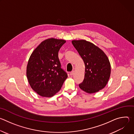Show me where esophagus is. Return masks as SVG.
<instances>
[{
  "instance_id": "1",
  "label": "esophagus",
  "mask_w": 134,
  "mask_h": 134,
  "mask_svg": "<svg viewBox=\"0 0 134 134\" xmlns=\"http://www.w3.org/2000/svg\"><path fill=\"white\" fill-rule=\"evenodd\" d=\"M74 73H75V71H71V72H70V75H72L74 74Z\"/></svg>"
}]
</instances>
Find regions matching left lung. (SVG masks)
I'll use <instances>...</instances> for the list:
<instances>
[{
	"label": "left lung",
	"mask_w": 134,
	"mask_h": 134,
	"mask_svg": "<svg viewBox=\"0 0 134 134\" xmlns=\"http://www.w3.org/2000/svg\"><path fill=\"white\" fill-rule=\"evenodd\" d=\"M72 45L83 59L85 76L79 86L84 92L94 93L107 85L111 74V65L105 53L99 47L85 40H72Z\"/></svg>",
	"instance_id": "obj_1"
}]
</instances>
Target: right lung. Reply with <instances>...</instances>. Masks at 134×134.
Segmentation results:
<instances>
[{
	"instance_id": "1",
	"label": "right lung",
	"mask_w": 134,
	"mask_h": 134,
	"mask_svg": "<svg viewBox=\"0 0 134 134\" xmlns=\"http://www.w3.org/2000/svg\"><path fill=\"white\" fill-rule=\"evenodd\" d=\"M65 42L64 40L48 39L34 49L29 59L26 68L29 83L41 97H53L68 77L58 58L59 50Z\"/></svg>"
}]
</instances>
